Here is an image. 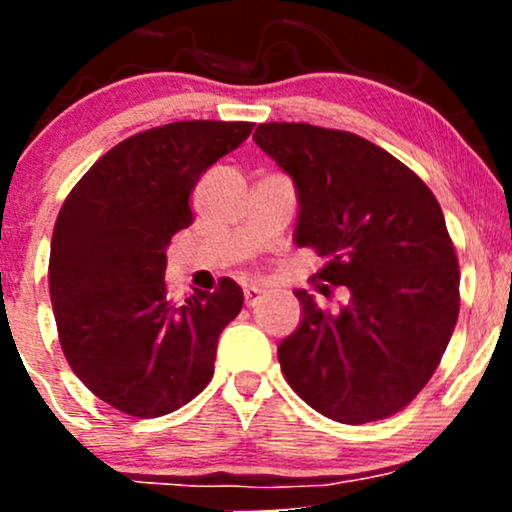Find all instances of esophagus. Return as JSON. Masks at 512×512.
Wrapping results in <instances>:
<instances>
[{
    "mask_svg": "<svg viewBox=\"0 0 512 512\" xmlns=\"http://www.w3.org/2000/svg\"><path fill=\"white\" fill-rule=\"evenodd\" d=\"M257 301H260V291H257L255 286H248V289H245V305H248V308H255Z\"/></svg>",
    "mask_w": 512,
    "mask_h": 512,
    "instance_id": "1",
    "label": "esophagus"
}]
</instances>
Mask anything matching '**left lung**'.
<instances>
[{
	"instance_id": "1",
	"label": "left lung",
	"mask_w": 512,
	"mask_h": 512,
	"mask_svg": "<svg viewBox=\"0 0 512 512\" xmlns=\"http://www.w3.org/2000/svg\"><path fill=\"white\" fill-rule=\"evenodd\" d=\"M252 139L293 180V240L325 260L315 279L349 289L337 313L293 291L301 322L276 349L284 378L327 419H385L431 380L460 313V269L438 199L351 132L267 122Z\"/></svg>"
}]
</instances>
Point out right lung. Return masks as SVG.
<instances>
[{
    "label": "right lung",
    "mask_w": 512,
    "mask_h": 512,
    "mask_svg": "<svg viewBox=\"0 0 512 512\" xmlns=\"http://www.w3.org/2000/svg\"><path fill=\"white\" fill-rule=\"evenodd\" d=\"M252 122H173L125 139L76 182L50 245V298L69 366L98 399L137 419L180 409L214 375L243 289L221 279L173 305L166 248L192 223L190 192Z\"/></svg>",
    "instance_id": "add662e5"
}]
</instances>
